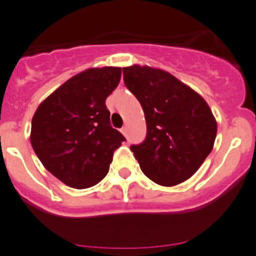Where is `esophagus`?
<instances>
[{"instance_id": "obj_1", "label": "esophagus", "mask_w": 256, "mask_h": 256, "mask_svg": "<svg viewBox=\"0 0 256 256\" xmlns=\"http://www.w3.org/2000/svg\"><path fill=\"white\" fill-rule=\"evenodd\" d=\"M121 132H122L124 135H125L126 138H128V126H124V128H121Z\"/></svg>"}]
</instances>
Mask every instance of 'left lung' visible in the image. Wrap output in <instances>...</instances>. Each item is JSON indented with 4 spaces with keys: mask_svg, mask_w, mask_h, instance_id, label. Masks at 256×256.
Listing matches in <instances>:
<instances>
[{
    "mask_svg": "<svg viewBox=\"0 0 256 256\" xmlns=\"http://www.w3.org/2000/svg\"><path fill=\"white\" fill-rule=\"evenodd\" d=\"M122 73L146 120V138L130 146L141 171L157 184L182 183L213 148L216 122L208 104L167 72L132 66Z\"/></svg>",
    "mask_w": 256,
    "mask_h": 256,
    "instance_id": "left-lung-1",
    "label": "left lung"
}]
</instances>
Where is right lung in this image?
Returning a JSON list of instances; mask_svg holds the SVG:
<instances>
[{
	"label": "right lung",
	"instance_id": "add662e5",
	"mask_svg": "<svg viewBox=\"0 0 256 256\" xmlns=\"http://www.w3.org/2000/svg\"><path fill=\"white\" fill-rule=\"evenodd\" d=\"M121 68L82 72L38 106L30 144L43 166L76 190L99 183L109 172L114 151L125 141L112 128L105 100L120 82Z\"/></svg>",
	"mask_w": 256,
	"mask_h": 256
}]
</instances>
